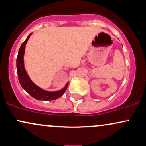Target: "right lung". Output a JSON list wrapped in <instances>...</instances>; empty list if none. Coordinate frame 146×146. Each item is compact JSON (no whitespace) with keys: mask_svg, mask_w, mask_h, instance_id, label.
Listing matches in <instances>:
<instances>
[{"mask_svg":"<svg viewBox=\"0 0 146 146\" xmlns=\"http://www.w3.org/2000/svg\"><path fill=\"white\" fill-rule=\"evenodd\" d=\"M31 33L28 36L27 39L24 42L21 44V47L18 51V54L17 59H16V67H17V73L19 82L21 86L27 93L33 97V98L38 100H43V101H50V100H54L60 98L67 88L68 82L66 84L62 89L58 90V91H46L42 89L41 88L36 86L29 78V75H27L24 66V53L25 50V45L27 42L29 40Z\"/></svg>","mask_w":146,"mask_h":146,"instance_id":"add662e5","label":"right lung"}]
</instances>
